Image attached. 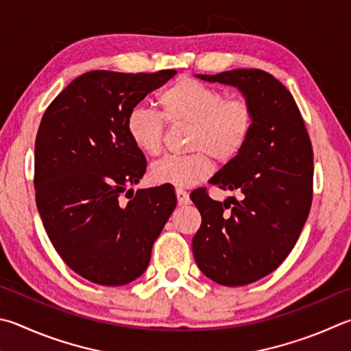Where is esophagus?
<instances>
[{"instance_id":"34e87169","label":"esophagus","mask_w":351,"mask_h":351,"mask_svg":"<svg viewBox=\"0 0 351 351\" xmlns=\"http://www.w3.org/2000/svg\"><path fill=\"white\" fill-rule=\"evenodd\" d=\"M176 197H178V204L180 206H187L190 204V196L187 192H184L181 189H176Z\"/></svg>"}]
</instances>
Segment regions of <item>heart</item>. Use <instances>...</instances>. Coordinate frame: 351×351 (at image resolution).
<instances>
[{
    "label": "heart",
    "mask_w": 351,
    "mask_h": 351,
    "mask_svg": "<svg viewBox=\"0 0 351 351\" xmlns=\"http://www.w3.org/2000/svg\"><path fill=\"white\" fill-rule=\"evenodd\" d=\"M162 114L136 106L125 118V129L133 145L155 156L162 150L165 118L171 125H190L186 156H167L152 164L150 180L159 186L189 189L212 175L213 156L232 161L245 147L253 129V110L244 98L227 99L219 88L195 78H182L159 95Z\"/></svg>",
    "instance_id": "heart-1"
}]
</instances>
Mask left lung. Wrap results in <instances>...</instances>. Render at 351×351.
Masks as SVG:
<instances>
[{"label":"left lung","mask_w":351,"mask_h":351,"mask_svg":"<svg viewBox=\"0 0 351 351\" xmlns=\"http://www.w3.org/2000/svg\"><path fill=\"white\" fill-rule=\"evenodd\" d=\"M195 76L237 87L253 110L245 147L210 180L239 192V201H213L206 189L190 196L202 218L192 241L199 270L216 284L247 285L278 269L301 234L313 197V150L295 99L275 76L258 69Z\"/></svg>","instance_id":"left-lung-1"}]
</instances>
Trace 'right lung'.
Listing matches in <instances>:
<instances>
[{
    "label": "right lung",
    "mask_w": 351,
    "mask_h": 351,
    "mask_svg": "<svg viewBox=\"0 0 351 351\" xmlns=\"http://www.w3.org/2000/svg\"><path fill=\"white\" fill-rule=\"evenodd\" d=\"M176 70L78 76L47 107L35 141L36 207L55 250L80 276L118 287L147 269L176 207L170 187L139 189L145 158L125 118ZM126 193L130 201L120 199Z\"/></svg>",
    "instance_id": "obj_1"
}]
</instances>
